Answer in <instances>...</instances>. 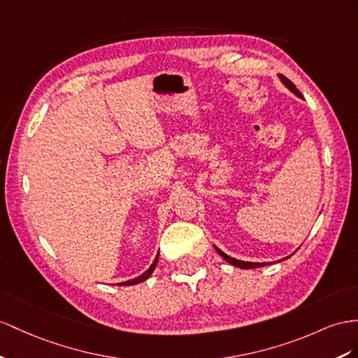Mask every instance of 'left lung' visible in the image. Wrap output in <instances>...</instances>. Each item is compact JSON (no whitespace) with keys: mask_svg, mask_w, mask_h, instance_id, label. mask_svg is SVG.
<instances>
[{"mask_svg":"<svg viewBox=\"0 0 358 358\" xmlns=\"http://www.w3.org/2000/svg\"><path fill=\"white\" fill-rule=\"evenodd\" d=\"M280 77V80L282 81V85L286 86L290 92H293V94H295L296 96H299V98H302V95H301V92L296 89V86L292 83V81L287 78V77H284V76H278ZM215 250L217 251V254L221 255V257L227 262V263H230V264H233V266H236V268H241V269H255V268H262V266H268V263H254V262H243V260H237V259H233V257H230V255H227L225 252H222L221 250L217 248V246H215ZM287 259V257H286Z\"/></svg>","mask_w":358,"mask_h":358,"instance_id":"left-lung-1","label":"left lung"}]
</instances>
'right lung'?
<instances>
[{
	"mask_svg": "<svg viewBox=\"0 0 358 358\" xmlns=\"http://www.w3.org/2000/svg\"><path fill=\"white\" fill-rule=\"evenodd\" d=\"M157 262H159V254H157V257L154 259V262H152L151 266H150L148 269H146L142 275H139V277H137V278L128 280V281H124V282H119V286H133V284H137V282H142V281H145V280H148V278L151 277V273L154 272V269H155V264H157Z\"/></svg>",
	"mask_w": 358,
	"mask_h": 358,
	"instance_id": "right-lung-1",
	"label": "right lung"
}]
</instances>
